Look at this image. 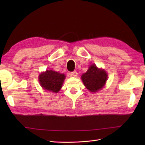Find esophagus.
<instances>
[{
  "instance_id": "34e87169",
  "label": "esophagus",
  "mask_w": 145,
  "mask_h": 145,
  "mask_svg": "<svg viewBox=\"0 0 145 145\" xmlns=\"http://www.w3.org/2000/svg\"><path fill=\"white\" fill-rule=\"evenodd\" d=\"M70 75L72 76H77V72H76V71H74V72H70Z\"/></svg>"
}]
</instances>
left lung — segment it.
Instances as JSON below:
<instances>
[{"label": "left lung", "mask_w": 145, "mask_h": 145, "mask_svg": "<svg viewBox=\"0 0 145 145\" xmlns=\"http://www.w3.org/2000/svg\"><path fill=\"white\" fill-rule=\"evenodd\" d=\"M82 80L88 90L96 92L103 88L107 80V74L105 70L98 69L92 65L82 76Z\"/></svg>", "instance_id": "obj_1"}]
</instances>
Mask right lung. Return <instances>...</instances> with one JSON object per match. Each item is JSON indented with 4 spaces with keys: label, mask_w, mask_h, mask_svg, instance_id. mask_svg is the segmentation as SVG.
<instances>
[{
    "label": "right lung",
    "mask_w": 145,
    "mask_h": 145,
    "mask_svg": "<svg viewBox=\"0 0 145 145\" xmlns=\"http://www.w3.org/2000/svg\"><path fill=\"white\" fill-rule=\"evenodd\" d=\"M65 76L53 70H47L39 76V81L42 87L46 90L57 93L62 87Z\"/></svg>",
    "instance_id": "1"
}]
</instances>
